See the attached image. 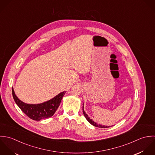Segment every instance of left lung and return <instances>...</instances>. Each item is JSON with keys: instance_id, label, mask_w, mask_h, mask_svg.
Returning <instances> with one entry per match:
<instances>
[{"instance_id": "left-lung-1", "label": "left lung", "mask_w": 155, "mask_h": 155, "mask_svg": "<svg viewBox=\"0 0 155 155\" xmlns=\"http://www.w3.org/2000/svg\"><path fill=\"white\" fill-rule=\"evenodd\" d=\"M83 114H84V117H86V119H87V120L91 124H92V125H93L94 126H96V127H101V128H107V127H109L110 126H104V125H101V124H97L96 123H95L94 122H93L92 120V119H91L90 117L88 116V115L85 113V111H84V104L83 105Z\"/></svg>"}]
</instances>
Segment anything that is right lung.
<instances>
[{"instance_id": "obj_1", "label": "right lung", "mask_w": 155, "mask_h": 155, "mask_svg": "<svg viewBox=\"0 0 155 155\" xmlns=\"http://www.w3.org/2000/svg\"><path fill=\"white\" fill-rule=\"evenodd\" d=\"M12 93L15 103L21 110L32 120L39 121L54 115L59 107L62 97L66 92H61L53 99L38 104H28L22 102L15 95L13 88H12Z\"/></svg>"}]
</instances>
